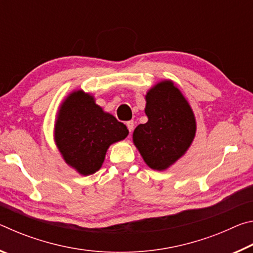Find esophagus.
Masks as SVG:
<instances>
[{"label": "esophagus", "mask_w": 253, "mask_h": 253, "mask_svg": "<svg viewBox=\"0 0 253 253\" xmlns=\"http://www.w3.org/2000/svg\"><path fill=\"white\" fill-rule=\"evenodd\" d=\"M126 126H127V128H128V130H129V132L131 134L132 129H134V121L127 122V123H126Z\"/></svg>", "instance_id": "esophagus-1"}]
</instances>
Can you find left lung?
Segmentation results:
<instances>
[{
    "mask_svg": "<svg viewBox=\"0 0 253 253\" xmlns=\"http://www.w3.org/2000/svg\"><path fill=\"white\" fill-rule=\"evenodd\" d=\"M145 113L148 122L135 128L134 144L149 168L166 169L184 155L193 142L194 114L169 80L158 83L147 92Z\"/></svg>",
    "mask_w": 253,
    "mask_h": 253,
    "instance_id": "1",
    "label": "left lung"
}]
</instances>
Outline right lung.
I'll list each match as a JSON object with an SVG mask.
<instances>
[{"label": "right lung", "instance_id": "obj_1", "mask_svg": "<svg viewBox=\"0 0 253 253\" xmlns=\"http://www.w3.org/2000/svg\"><path fill=\"white\" fill-rule=\"evenodd\" d=\"M127 127L78 90L68 96L54 126L55 144L68 165L90 175L101 168L108 147L126 138Z\"/></svg>", "mask_w": 253, "mask_h": 253}]
</instances>
